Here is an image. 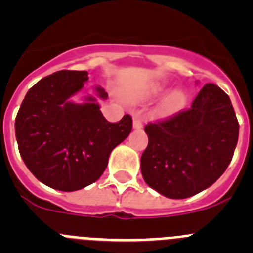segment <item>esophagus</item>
Segmentation results:
<instances>
[{
    "label": "esophagus",
    "mask_w": 253,
    "mask_h": 253,
    "mask_svg": "<svg viewBox=\"0 0 253 253\" xmlns=\"http://www.w3.org/2000/svg\"><path fill=\"white\" fill-rule=\"evenodd\" d=\"M133 126H134V129H142V126H143L142 119H140V118H138V116H135V118L133 119Z\"/></svg>",
    "instance_id": "esophagus-1"
}]
</instances>
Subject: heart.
<instances>
[{
  "label": "heart",
  "instance_id": "1",
  "mask_svg": "<svg viewBox=\"0 0 253 253\" xmlns=\"http://www.w3.org/2000/svg\"><path fill=\"white\" fill-rule=\"evenodd\" d=\"M165 86L163 84H154L152 86L149 90H147L146 92L143 93V97H152V96L161 95L162 92H165ZM187 101V95L184 91H175L172 92L171 95H169L166 99L163 100L162 105H161L160 113L162 115H171V114H175L177 111H180L182 107L186 105Z\"/></svg>",
  "mask_w": 253,
  "mask_h": 253
}]
</instances>
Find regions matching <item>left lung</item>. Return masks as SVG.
<instances>
[{"label":"left lung","mask_w":253,"mask_h":253,"mask_svg":"<svg viewBox=\"0 0 253 253\" xmlns=\"http://www.w3.org/2000/svg\"><path fill=\"white\" fill-rule=\"evenodd\" d=\"M148 146L140 169L148 186L169 199L208 189L224 173L238 142L240 124L231 99L214 84L191 107L144 126Z\"/></svg>","instance_id":"obj_1"}]
</instances>
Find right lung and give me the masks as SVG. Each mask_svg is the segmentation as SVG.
<instances>
[{"instance_id":"add662e5","label":"right lung","mask_w":253,"mask_h":253,"mask_svg":"<svg viewBox=\"0 0 253 253\" xmlns=\"http://www.w3.org/2000/svg\"><path fill=\"white\" fill-rule=\"evenodd\" d=\"M88 81L86 71H58L26 93L15 119L20 156L40 182L60 191L88 186L104 173L111 151L130 134L131 116L107 122L95 97H69ZM99 97L107 93L97 87Z\"/></svg>"}]
</instances>
